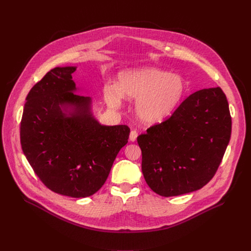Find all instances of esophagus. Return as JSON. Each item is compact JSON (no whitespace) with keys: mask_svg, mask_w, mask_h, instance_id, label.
I'll return each mask as SVG.
<instances>
[{"mask_svg":"<svg viewBox=\"0 0 251 251\" xmlns=\"http://www.w3.org/2000/svg\"><path fill=\"white\" fill-rule=\"evenodd\" d=\"M137 137H138V132L136 130H132L131 133H130V140L132 142H134V141H136Z\"/></svg>","mask_w":251,"mask_h":251,"instance_id":"1","label":"esophagus"}]
</instances>
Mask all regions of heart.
I'll list each match as a JSON object with an SVG mask.
<instances>
[{
  "instance_id": "1",
  "label": "heart",
  "mask_w": 251,
  "mask_h": 251,
  "mask_svg": "<svg viewBox=\"0 0 251 251\" xmlns=\"http://www.w3.org/2000/svg\"><path fill=\"white\" fill-rule=\"evenodd\" d=\"M186 91L182 77L170 75L156 67H142L122 73L119 87L109 84L105 87L104 96L109 106L117 108L122 96L136 100V113L147 124L165 120L180 104Z\"/></svg>"
}]
</instances>
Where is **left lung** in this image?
<instances>
[{
  "label": "left lung",
  "mask_w": 251,
  "mask_h": 251,
  "mask_svg": "<svg viewBox=\"0 0 251 251\" xmlns=\"http://www.w3.org/2000/svg\"><path fill=\"white\" fill-rule=\"evenodd\" d=\"M231 135L228 102L221 87L187 97L174 113L138 136L142 172L153 192H195L216 175Z\"/></svg>",
  "instance_id": "obj_1"
}]
</instances>
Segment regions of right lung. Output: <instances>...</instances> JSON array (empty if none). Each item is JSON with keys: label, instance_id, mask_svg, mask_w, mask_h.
Listing matches in <instances>:
<instances>
[{"label": "right lung", "instance_id": "obj_1", "mask_svg": "<svg viewBox=\"0 0 251 251\" xmlns=\"http://www.w3.org/2000/svg\"><path fill=\"white\" fill-rule=\"evenodd\" d=\"M75 70L55 67L33 85L25 98L20 136L26 160L48 189L86 198L106 182L130 128L103 126L92 117L90 98L73 93ZM67 105L73 108L69 116L62 112Z\"/></svg>", "mask_w": 251, "mask_h": 251}]
</instances>
